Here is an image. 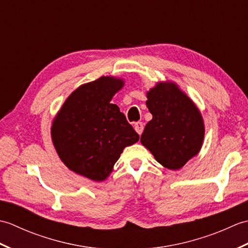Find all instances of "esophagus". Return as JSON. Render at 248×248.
Wrapping results in <instances>:
<instances>
[{"instance_id": "34e87169", "label": "esophagus", "mask_w": 248, "mask_h": 248, "mask_svg": "<svg viewBox=\"0 0 248 248\" xmlns=\"http://www.w3.org/2000/svg\"><path fill=\"white\" fill-rule=\"evenodd\" d=\"M134 129H135L136 132H138L140 135H141V133H143V131H144V124H143V123H135Z\"/></svg>"}]
</instances>
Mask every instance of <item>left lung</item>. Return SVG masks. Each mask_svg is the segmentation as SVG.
<instances>
[{
	"mask_svg": "<svg viewBox=\"0 0 248 248\" xmlns=\"http://www.w3.org/2000/svg\"><path fill=\"white\" fill-rule=\"evenodd\" d=\"M152 119L140 141L168 170H179L202 148L204 127L198 108L173 83H159L147 93Z\"/></svg>",
	"mask_w": 248,
	"mask_h": 248,
	"instance_id": "1",
	"label": "left lung"
}]
</instances>
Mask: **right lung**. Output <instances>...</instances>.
<instances>
[{"instance_id": "obj_1", "label": "right lung", "mask_w": 248, "mask_h": 248, "mask_svg": "<svg viewBox=\"0 0 248 248\" xmlns=\"http://www.w3.org/2000/svg\"><path fill=\"white\" fill-rule=\"evenodd\" d=\"M123 85V80L112 77L84 84L68 97L52 124L61 160L94 181L108 178L124 147L140 140L124 113L110 103Z\"/></svg>"}]
</instances>
